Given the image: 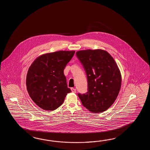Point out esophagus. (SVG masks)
I'll list each match as a JSON object with an SVG mask.
<instances>
[{
	"label": "esophagus",
	"mask_w": 150,
	"mask_h": 150,
	"mask_svg": "<svg viewBox=\"0 0 150 150\" xmlns=\"http://www.w3.org/2000/svg\"><path fill=\"white\" fill-rule=\"evenodd\" d=\"M71 91H72V92L76 93V88H71Z\"/></svg>",
	"instance_id": "34e87169"
}]
</instances>
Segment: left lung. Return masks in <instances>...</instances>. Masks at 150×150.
<instances>
[{
	"instance_id": "left-lung-1",
	"label": "left lung",
	"mask_w": 150,
	"mask_h": 150,
	"mask_svg": "<svg viewBox=\"0 0 150 150\" xmlns=\"http://www.w3.org/2000/svg\"><path fill=\"white\" fill-rule=\"evenodd\" d=\"M76 55L85 69L88 81V92L78 96L90 112H105L115 102L121 89V74L117 63L102 49L80 50Z\"/></svg>"
}]
</instances>
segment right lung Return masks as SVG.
<instances>
[{
  "instance_id": "right-lung-1",
  "label": "right lung",
  "mask_w": 150,
  "mask_h": 150,
  "mask_svg": "<svg viewBox=\"0 0 150 150\" xmlns=\"http://www.w3.org/2000/svg\"><path fill=\"white\" fill-rule=\"evenodd\" d=\"M75 51L60 50L42 54L28 69L26 86L29 95L36 105L52 111L60 107L68 93L64 70Z\"/></svg>"
}]
</instances>
